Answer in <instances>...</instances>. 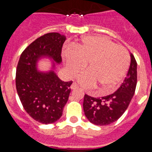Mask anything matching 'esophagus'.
Returning a JSON list of instances; mask_svg holds the SVG:
<instances>
[{
	"instance_id": "34e87169",
	"label": "esophagus",
	"mask_w": 152,
	"mask_h": 152,
	"mask_svg": "<svg viewBox=\"0 0 152 152\" xmlns=\"http://www.w3.org/2000/svg\"><path fill=\"white\" fill-rule=\"evenodd\" d=\"M70 88H71V89L73 90V89H76V88H79V86H78V85L76 84V83H73V84L71 85Z\"/></svg>"
}]
</instances>
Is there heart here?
I'll return each instance as SVG.
<instances>
[{
  "label": "heart",
  "instance_id": "1",
  "mask_svg": "<svg viewBox=\"0 0 152 152\" xmlns=\"http://www.w3.org/2000/svg\"><path fill=\"white\" fill-rule=\"evenodd\" d=\"M64 60L70 77L76 76L88 63V69L79 75V83L86 88L95 84L98 88L107 91L116 88L129 65L126 49L102 36L82 39L75 48L64 50Z\"/></svg>",
  "mask_w": 152,
  "mask_h": 152
}]
</instances>
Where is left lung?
I'll return each mask as SVG.
<instances>
[{
  "instance_id": "obj_1",
  "label": "left lung",
  "mask_w": 152,
  "mask_h": 152,
  "mask_svg": "<svg viewBox=\"0 0 152 152\" xmlns=\"http://www.w3.org/2000/svg\"><path fill=\"white\" fill-rule=\"evenodd\" d=\"M126 77L114 93L102 98L85 95L83 110L91 124L106 126L115 122L127 109L136 91L137 83V63L132 54Z\"/></svg>"
}]
</instances>
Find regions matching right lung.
<instances>
[{
	"label": "right lung",
	"instance_id": "add662e5",
	"mask_svg": "<svg viewBox=\"0 0 152 152\" xmlns=\"http://www.w3.org/2000/svg\"><path fill=\"white\" fill-rule=\"evenodd\" d=\"M66 39L57 32L42 35L23 50L16 67V91L23 108L32 118L43 124H53L61 118L73 81H61L54 71L39 73L35 63L42 55L61 63Z\"/></svg>",
	"mask_w": 152,
	"mask_h": 152
}]
</instances>
